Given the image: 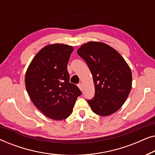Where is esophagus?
<instances>
[{
    "label": "esophagus",
    "instance_id": "obj_1",
    "mask_svg": "<svg viewBox=\"0 0 155 155\" xmlns=\"http://www.w3.org/2000/svg\"><path fill=\"white\" fill-rule=\"evenodd\" d=\"M78 87L80 89V90L82 91V83H79L78 84Z\"/></svg>",
    "mask_w": 155,
    "mask_h": 155
}]
</instances>
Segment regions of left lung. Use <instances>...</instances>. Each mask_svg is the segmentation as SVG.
I'll return each instance as SVG.
<instances>
[{"label": "left lung", "instance_id": "obj_1", "mask_svg": "<svg viewBox=\"0 0 155 155\" xmlns=\"http://www.w3.org/2000/svg\"><path fill=\"white\" fill-rule=\"evenodd\" d=\"M87 64L94 80L95 93L87 99L94 113L106 116L117 111L130 92L132 74L124 58L107 44L90 41L78 50Z\"/></svg>", "mask_w": 155, "mask_h": 155}]
</instances>
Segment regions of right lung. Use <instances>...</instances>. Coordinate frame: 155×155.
Wrapping results in <instances>:
<instances>
[{
  "instance_id": "1",
  "label": "right lung",
  "mask_w": 155,
  "mask_h": 155,
  "mask_svg": "<svg viewBox=\"0 0 155 155\" xmlns=\"http://www.w3.org/2000/svg\"><path fill=\"white\" fill-rule=\"evenodd\" d=\"M73 48L65 44L46 46L36 55L27 69L25 85L31 100L47 117L63 120L73 112L82 94L69 82L67 66Z\"/></svg>"
}]
</instances>
